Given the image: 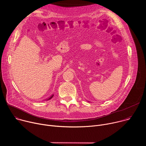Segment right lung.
Here are the masks:
<instances>
[{
  "mask_svg": "<svg viewBox=\"0 0 146 146\" xmlns=\"http://www.w3.org/2000/svg\"><path fill=\"white\" fill-rule=\"evenodd\" d=\"M53 96H54V95H51V96H50V98H48L47 100H50V99H51V98H52Z\"/></svg>",
  "mask_w": 146,
  "mask_h": 146,
  "instance_id": "obj_1",
  "label": "right lung"
}]
</instances>
